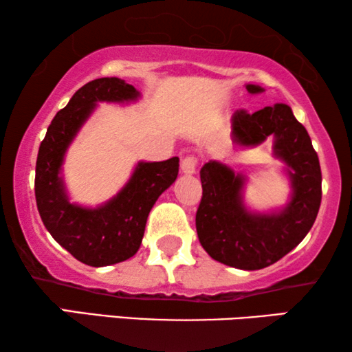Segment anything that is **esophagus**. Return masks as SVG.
I'll return each instance as SVG.
<instances>
[{"mask_svg":"<svg viewBox=\"0 0 352 352\" xmlns=\"http://www.w3.org/2000/svg\"><path fill=\"white\" fill-rule=\"evenodd\" d=\"M197 165H199V160H197L195 157H186L181 160V171L184 173V175H195V170H197Z\"/></svg>","mask_w":352,"mask_h":352,"instance_id":"1","label":"esophagus"}]
</instances>
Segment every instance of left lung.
<instances>
[{"label": "left lung", "instance_id": "obj_1", "mask_svg": "<svg viewBox=\"0 0 352 352\" xmlns=\"http://www.w3.org/2000/svg\"><path fill=\"white\" fill-rule=\"evenodd\" d=\"M247 91L258 94L264 89L247 85ZM230 128L232 142L239 147H256L274 138V155L287 165L290 200L271 213L250 211L243 204L247 176L210 160L200 170L204 194L195 228L201 247L216 261L256 271L290 253L314 224L322 200L319 157L306 128L287 104L269 105L254 113L237 110Z\"/></svg>", "mask_w": 352, "mask_h": 352}]
</instances>
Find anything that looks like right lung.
I'll use <instances>...</instances> for the list:
<instances>
[{
  "instance_id": "add662e5",
  "label": "right lung",
  "mask_w": 352,
  "mask_h": 352,
  "mask_svg": "<svg viewBox=\"0 0 352 352\" xmlns=\"http://www.w3.org/2000/svg\"><path fill=\"white\" fill-rule=\"evenodd\" d=\"M139 96L133 85L117 76L89 81L52 118L38 151L35 197L43 224L72 256L93 267L126 261L136 254L152 206L179 171L177 157L139 162L123 189L109 201L96 208L70 204L62 163L76 133L98 102H134Z\"/></svg>"
}]
</instances>
